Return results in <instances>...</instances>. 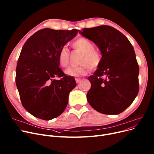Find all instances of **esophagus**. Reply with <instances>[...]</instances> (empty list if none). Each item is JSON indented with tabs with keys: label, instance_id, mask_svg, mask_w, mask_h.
<instances>
[{
	"label": "esophagus",
	"instance_id": "esophagus-1",
	"mask_svg": "<svg viewBox=\"0 0 154 154\" xmlns=\"http://www.w3.org/2000/svg\"><path fill=\"white\" fill-rule=\"evenodd\" d=\"M75 80H76V82L77 83H81V79H80L76 78V79H75Z\"/></svg>",
	"mask_w": 154,
	"mask_h": 154
}]
</instances>
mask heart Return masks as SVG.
Wrapping results in <instances>:
<instances>
[{
	"mask_svg": "<svg viewBox=\"0 0 154 154\" xmlns=\"http://www.w3.org/2000/svg\"><path fill=\"white\" fill-rule=\"evenodd\" d=\"M72 47L74 49L82 53V56L79 61L81 65L76 67H68L65 71V73L67 76H83L86 73L88 67L91 69H95L100 65L102 56L98 51L94 50V44L89 40L84 37L79 38L72 43ZM69 55V51L65 47L62 48L60 50L58 54V61L61 66L66 67L68 65Z\"/></svg>",
	"mask_w": 154,
	"mask_h": 154,
	"instance_id": "heart-1",
	"label": "heart"
}]
</instances>
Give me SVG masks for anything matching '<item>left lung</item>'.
I'll return each mask as SVG.
<instances>
[{
    "mask_svg": "<svg viewBox=\"0 0 154 154\" xmlns=\"http://www.w3.org/2000/svg\"><path fill=\"white\" fill-rule=\"evenodd\" d=\"M79 33L93 42L102 55L100 65L88 77L89 104L102 114L121 113L139 92V68L132 44L121 32L108 25L83 29Z\"/></svg>",
    "mask_w": 154,
    "mask_h": 154,
    "instance_id": "8db88e82",
    "label": "left lung"
}]
</instances>
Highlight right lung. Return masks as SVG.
I'll list each match as a JSON object with an SVG mask.
<instances>
[{"label":"right lung","mask_w":154,"mask_h":154,"mask_svg":"<svg viewBox=\"0 0 154 154\" xmlns=\"http://www.w3.org/2000/svg\"><path fill=\"white\" fill-rule=\"evenodd\" d=\"M79 30L43 29L26 41L16 68L15 82L22 104L30 114L49 121L66 109L68 96L75 88L73 76L59 68L58 54L74 38ZM56 77H63L55 80Z\"/></svg>","instance_id":"add662e5"}]
</instances>
